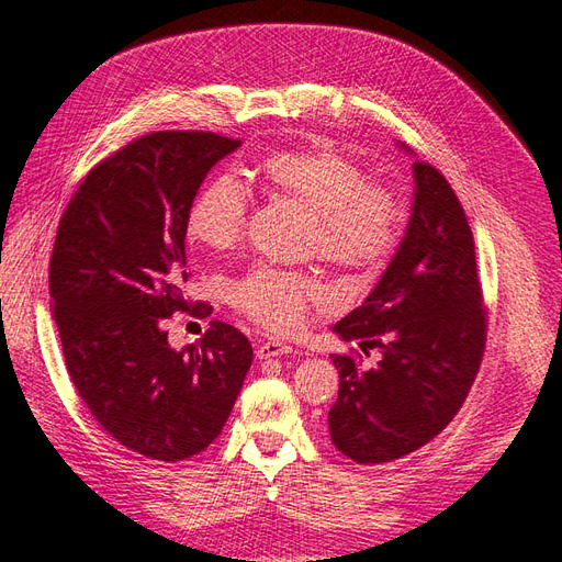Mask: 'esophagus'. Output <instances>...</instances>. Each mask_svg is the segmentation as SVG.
Listing matches in <instances>:
<instances>
[{"label": "esophagus", "mask_w": 562, "mask_h": 562, "mask_svg": "<svg viewBox=\"0 0 562 562\" xmlns=\"http://www.w3.org/2000/svg\"><path fill=\"white\" fill-rule=\"evenodd\" d=\"M291 351L293 347L281 342V339H262V342L255 347V356H258V359H274V356H283Z\"/></svg>", "instance_id": "1"}]
</instances>
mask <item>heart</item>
Returning <instances> with one entry per match:
<instances>
[{
  "label": "heart",
  "mask_w": 562,
  "mask_h": 562,
  "mask_svg": "<svg viewBox=\"0 0 562 562\" xmlns=\"http://www.w3.org/2000/svg\"><path fill=\"white\" fill-rule=\"evenodd\" d=\"M258 173L269 192L307 211L304 250L349 271L378 269L396 248L403 203L389 184L368 180L363 166L328 140H307L267 155ZM248 213L244 187L229 176L206 182L184 217L187 239L215 252L241 241ZM229 302L260 326L297 330L328 288L314 274L269 265L250 267L227 283Z\"/></svg>",
  "instance_id": "b5f03b06"
}]
</instances>
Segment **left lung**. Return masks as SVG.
Segmentation results:
<instances>
[{"instance_id": "1", "label": "left lung", "mask_w": 562, "mask_h": 562, "mask_svg": "<svg viewBox=\"0 0 562 562\" xmlns=\"http://www.w3.org/2000/svg\"><path fill=\"white\" fill-rule=\"evenodd\" d=\"M413 176V213L394 260L361 307L333 326L366 353H382L370 370L333 353L339 394L330 438L359 464L394 462L443 431L485 351L487 318L462 203L438 168L415 159Z\"/></svg>"}]
</instances>
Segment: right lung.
<instances>
[{
	"mask_svg": "<svg viewBox=\"0 0 562 562\" xmlns=\"http://www.w3.org/2000/svg\"><path fill=\"white\" fill-rule=\"evenodd\" d=\"M239 145L206 131L140 135L83 178L50 255V310L75 389L116 443L159 462L213 443L252 361L229 323L213 321L182 349L164 330V318L190 310L187 211Z\"/></svg>",
	"mask_w": 562,
	"mask_h": 562,
	"instance_id": "right-lung-1",
	"label": "right lung"
}]
</instances>
